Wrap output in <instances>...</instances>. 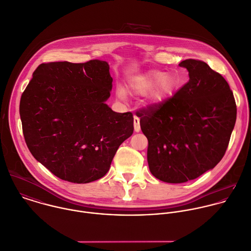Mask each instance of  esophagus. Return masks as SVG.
<instances>
[{
    "label": "esophagus",
    "instance_id": "1",
    "mask_svg": "<svg viewBox=\"0 0 251 251\" xmlns=\"http://www.w3.org/2000/svg\"><path fill=\"white\" fill-rule=\"evenodd\" d=\"M134 128L136 132H140L141 126H140V119L137 116H134Z\"/></svg>",
    "mask_w": 251,
    "mask_h": 251
}]
</instances>
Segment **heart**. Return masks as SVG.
I'll return each mask as SVG.
<instances>
[{
	"label": "heart",
	"mask_w": 251,
	"mask_h": 251,
	"mask_svg": "<svg viewBox=\"0 0 251 251\" xmlns=\"http://www.w3.org/2000/svg\"><path fill=\"white\" fill-rule=\"evenodd\" d=\"M174 79L159 70H151L145 74L135 76L130 80V88L138 94H144L149 89L148 100L154 104H158L169 96L175 88ZM117 94L120 98H124L125 92L118 89Z\"/></svg>",
	"instance_id": "b5f03b06"
}]
</instances>
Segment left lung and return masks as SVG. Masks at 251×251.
Masks as SVG:
<instances>
[{
	"label": "left lung",
	"mask_w": 251,
	"mask_h": 251,
	"mask_svg": "<svg viewBox=\"0 0 251 251\" xmlns=\"http://www.w3.org/2000/svg\"><path fill=\"white\" fill-rule=\"evenodd\" d=\"M190 80L158 104L136 114L148 138L151 174L166 183H185L214 168L223 158L237 119L228 82L199 59L183 60Z\"/></svg>",
	"instance_id": "1"
}]
</instances>
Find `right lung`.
<instances>
[{"label":"right lung","mask_w":251,"mask_h":251,"mask_svg":"<svg viewBox=\"0 0 251 251\" xmlns=\"http://www.w3.org/2000/svg\"><path fill=\"white\" fill-rule=\"evenodd\" d=\"M111 88L102 60L48 62L34 71L20 99L22 132L32 155L59 179H100L133 134V113L115 112L104 102Z\"/></svg>","instance_id":"right-lung-1"}]
</instances>
